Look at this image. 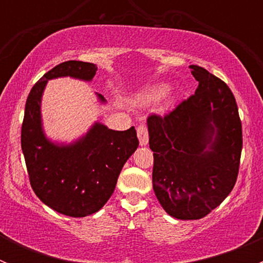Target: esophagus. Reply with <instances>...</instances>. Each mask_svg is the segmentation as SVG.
<instances>
[{"mask_svg": "<svg viewBox=\"0 0 263 263\" xmlns=\"http://www.w3.org/2000/svg\"><path fill=\"white\" fill-rule=\"evenodd\" d=\"M137 137H139V141L141 146L147 145L148 132H147V127L145 126V124H140V126L137 127Z\"/></svg>", "mask_w": 263, "mask_h": 263, "instance_id": "esophagus-1", "label": "esophagus"}]
</instances>
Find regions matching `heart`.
Segmentation results:
<instances>
[{"label":"heart","mask_w":263,"mask_h":263,"mask_svg":"<svg viewBox=\"0 0 263 263\" xmlns=\"http://www.w3.org/2000/svg\"><path fill=\"white\" fill-rule=\"evenodd\" d=\"M169 86L165 84H161L155 86L154 89L148 90L146 94H144L141 97V102L144 103H150V102H156V100H160L168 94Z\"/></svg>","instance_id":"heart-1"}]
</instances>
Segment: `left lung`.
Returning <instances> with one entry per match:
<instances>
[{
  "mask_svg": "<svg viewBox=\"0 0 263 263\" xmlns=\"http://www.w3.org/2000/svg\"><path fill=\"white\" fill-rule=\"evenodd\" d=\"M190 68L198 81L195 94L168 115L147 118L154 192L179 220L201 219L227 198L237 182L243 145L232 90L205 68Z\"/></svg>",
  "mask_w": 263,
  "mask_h": 263,
  "instance_id": "1",
  "label": "left lung"
}]
</instances>
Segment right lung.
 <instances>
[{"mask_svg": "<svg viewBox=\"0 0 263 263\" xmlns=\"http://www.w3.org/2000/svg\"><path fill=\"white\" fill-rule=\"evenodd\" d=\"M97 70L94 63L67 61L44 73L29 92L21 126V148L31 188L48 208L72 217L87 216L105 205L124 163L139 146L135 127L115 131L99 122L71 144H54L46 137L41 102L48 80L70 76L91 81ZM98 98L105 102L103 95Z\"/></svg>", "mask_w": 263, "mask_h": 263, "instance_id": "add662e5", "label": "right lung"}]
</instances>
